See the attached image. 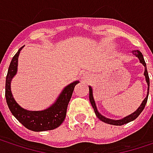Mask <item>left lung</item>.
I'll list each match as a JSON object with an SVG mask.
<instances>
[{"mask_svg": "<svg viewBox=\"0 0 153 153\" xmlns=\"http://www.w3.org/2000/svg\"><path fill=\"white\" fill-rule=\"evenodd\" d=\"M134 53H135V55L139 58L140 62H141V63L143 65V66L145 67V69H144V76H145L146 82H147V84H148V93H147V97L143 100L142 104L140 105V106L138 107V109L135 111V112H133L132 114H130V115L125 117V118L122 119V120H110V119H107L105 117H104V116L101 115V114L98 112V111H97V105H96L95 99H94V97H93V90H92L91 87H89V100H90V103H91L92 107H93V109H94V111H95V113H96L97 117L100 120H102L103 122H105L107 124H111V125H116V126H121V125L127 124V123H128V122H130V121L136 120L138 116H139V114L142 112V111L143 110V108H144L145 105H146V102H147V99H148V95H149V86H150V79H149V75H148L147 69H146V64H145L143 56V54H142L140 51L136 50V51H134Z\"/></svg>", "mask_w": 153, "mask_h": 153, "instance_id": "8db88e82", "label": "left lung"}]
</instances>
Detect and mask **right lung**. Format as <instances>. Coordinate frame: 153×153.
I'll return each mask as SVG.
<instances>
[{"mask_svg":"<svg viewBox=\"0 0 153 153\" xmlns=\"http://www.w3.org/2000/svg\"><path fill=\"white\" fill-rule=\"evenodd\" d=\"M22 48L23 47L19 48L17 53L13 56L6 77L5 97L8 106L16 119L30 130L39 132L55 129L59 127L65 119L69 101L72 97L74 87L79 83V81H74L66 86L59 94L55 103L44 111H31L20 107L12 97L10 83L17 72L18 56Z\"/></svg>","mask_w":153,"mask_h":153,"instance_id":"1","label":"right lung"}]
</instances>
